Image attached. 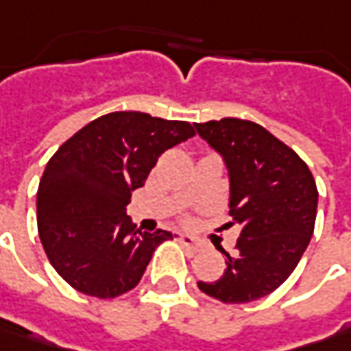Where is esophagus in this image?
I'll return each mask as SVG.
<instances>
[{"instance_id":"esophagus-1","label":"esophagus","mask_w":351,"mask_h":351,"mask_svg":"<svg viewBox=\"0 0 351 351\" xmlns=\"http://www.w3.org/2000/svg\"><path fill=\"white\" fill-rule=\"evenodd\" d=\"M176 241H178V243H182V245L192 253H196L198 250H200V243L196 241V237L189 236V234H184V232H178V234H176Z\"/></svg>"}]
</instances>
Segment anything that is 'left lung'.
<instances>
[{"label":"left lung","instance_id":"8db88e82","mask_svg":"<svg viewBox=\"0 0 351 351\" xmlns=\"http://www.w3.org/2000/svg\"><path fill=\"white\" fill-rule=\"evenodd\" d=\"M196 133L223 160L230 182V223L239 226L236 250L226 255L218 281H198L221 302L267 297L295 271L313 237L318 191L297 153L265 128L223 117L194 123Z\"/></svg>","mask_w":351,"mask_h":351}]
</instances>
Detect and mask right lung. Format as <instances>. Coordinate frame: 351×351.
Instances as JSON below:
<instances>
[{"mask_svg":"<svg viewBox=\"0 0 351 351\" xmlns=\"http://www.w3.org/2000/svg\"><path fill=\"white\" fill-rule=\"evenodd\" d=\"M194 137L186 121L114 112L58 147L38 182V237L56 273L76 291L114 298L141 281L171 232H137L131 192L171 147Z\"/></svg>","mask_w":351,"mask_h":351,"instance_id":"1","label":"right lung"}]
</instances>
